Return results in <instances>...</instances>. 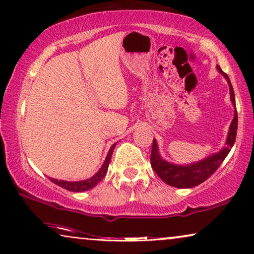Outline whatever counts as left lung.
<instances>
[{"mask_svg": "<svg viewBox=\"0 0 254 254\" xmlns=\"http://www.w3.org/2000/svg\"><path fill=\"white\" fill-rule=\"evenodd\" d=\"M217 70L224 76L225 79L228 81L229 90H230V99L234 106L236 107L235 102V92L232 89L231 82L229 79L228 75L223 72V70L217 65ZM237 127H238V117L237 110H235L234 119L231 121L230 128H229V133L227 137L225 145L216 154L208 156L207 158L199 161L193 164L189 165H177L172 163L166 162L165 159L161 157L158 152V145L156 140L152 142L151 148V168L154 171L157 173V176L161 178L165 184L170 186L178 187V189H190V187L200 185L201 183L206 182L209 177L218 169V166L222 164L229 152H230L232 145L236 141V135H237Z\"/></svg>", "mask_w": 254, "mask_h": 254, "instance_id": "8db88e82", "label": "left lung"}]
</instances>
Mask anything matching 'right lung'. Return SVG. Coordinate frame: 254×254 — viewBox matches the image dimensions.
<instances>
[{
	"label": "right lung",
	"instance_id": "right-lung-1",
	"mask_svg": "<svg viewBox=\"0 0 254 254\" xmlns=\"http://www.w3.org/2000/svg\"><path fill=\"white\" fill-rule=\"evenodd\" d=\"M117 143H114L111 149L109 150V154H107L105 162L102 165V168L99 169V171L96 173L95 176H92L91 178L86 179V180H81V182H67V180H58L54 178H50L51 182H53L54 184H57L58 186L62 187V189L70 190V192H84V190H89L95 187L97 184H98L100 180H102L104 177H105L107 169H109V164L111 161V157H112L113 154V149L116 147Z\"/></svg>",
	"mask_w": 254,
	"mask_h": 254
}]
</instances>
